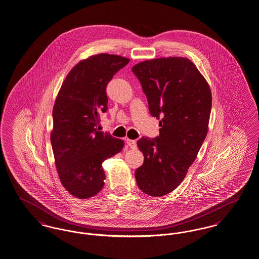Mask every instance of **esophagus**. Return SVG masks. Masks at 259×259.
Instances as JSON below:
<instances>
[{"instance_id":"34e87169","label":"esophagus","mask_w":259,"mask_h":259,"mask_svg":"<svg viewBox=\"0 0 259 259\" xmlns=\"http://www.w3.org/2000/svg\"><path fill=\"white\" fill-rule=\"evenodd\" d=\"M126 143H127V145H129L131 148H137V142L134 141V140L127 139V140H126Z\"/></svg>"}]
</instances>
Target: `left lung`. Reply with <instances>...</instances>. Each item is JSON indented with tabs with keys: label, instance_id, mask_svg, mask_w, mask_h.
I'll return each instance as SVG.
<instances>
[{
	"label": "left lung",
	"instance_id": "8db88e82",
	"mask_svg": "<svg viewBox=\"0 0 259 259\" xmlns=\"http://www.w3.org/2000/svg\"><path fill=\"white\" fill-rule=\"evenodd\" d=\"M132 71L161 127L158 137H142L137 142L145 161L135 177L146 195L162 197L180 185L206 138L211 91L196 65L185 58L145 61Z\"/></svg>",
	"mask_w": 259,
	"mask_h": 259
}]
</instances>
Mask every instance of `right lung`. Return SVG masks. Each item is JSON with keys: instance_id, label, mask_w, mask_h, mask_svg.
Listing matches in <instances>:
<instances>
[{"instance_id": "1", "label": "right lung", "mask_w": 259, "mask_h": 259, "mask_svg": "<svg viewBox=\"0 0 259 259\" xmlns=\"http://www.w3.org/2000/svg\"><path fill=\"white\" fill-rule=\"evenodd\" d=\"M130 62L99 54L76 64L66 76L53 109L51 144L63 187L75 197L89 198L104 186L102 163L120 152L123 141L96 127L108 110L106 87Z\"/></svg>"}]
</instances>
